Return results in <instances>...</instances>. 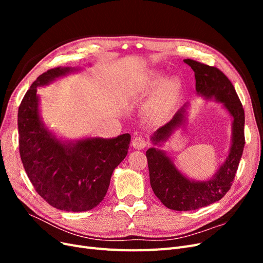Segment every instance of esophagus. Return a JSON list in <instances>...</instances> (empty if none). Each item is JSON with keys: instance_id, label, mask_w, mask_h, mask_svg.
Segmentation results:
<instances>
[{"instance_id": "obj_1", "label": "esophagus", "mask_w": 263, "mask_h": 263, "mask_svg": "<svg viewBox=\"0 0 263 263\" xmlns=\"http://www.w3.org/2000/svg\"><path fill=\"white\" fill-rule=\"evenodd\" d=\"M132 145L135 149L140 150V149H145L148 145V142H147V139L144 136H137V137H135L133 139Z\"/></svg>"}]
</instances>
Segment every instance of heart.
Instances as JSON below:
<instances>
[{
    "mask_svg": "<svg viewBox=\"0 0 263 263\" xmlns=\"http://www.w3.org/2000/svg\"><path fill=\"white\" fill-rule=\"evenodd\" d=\"M158 81L151 83V86H155ZM177 92V84L173 81H165L160 91H159L156 99L154 100L153 104L150 105V115L156 119H159L164 116L166 110L169 109L171 102Z\"/></svg>",
    "mask_w": 263,
    "mask_h": 263,
    "instance_id": "1",
    "label": "heart"
}]
</instances>
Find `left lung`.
<instances>
[{
  "label": "left lung",
  "instance_id": "1",
  "mask_svg": "<svg viewBox=\"0 0 263 263\" xmlns=\"http://www.w3.org/2000/svg\"><path fill=\"white\" fill-rule=\"evenodd\" d=\"M183 61L194 71L197 93L206 98L214 97L224 104L234 117L232 148L225 163L210 181H190L182 176L162 151L156 148L147 150L150 184L156 196L170 210L194 211L219 201L230 190L245 147V110L233 83L218 68L193 59ZM183 112L182 108L169 123L155 133L153 140L156 145L165 141L181 125L184 118Z\"/></svg>",
  "mask_w": 263,
  "mask_h": 263
}]
</instances>
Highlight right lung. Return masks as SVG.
<instances>
[{"instance_id": "obj_1", "label": "right lung", "mask_w": 263, "mask_h": 263, "mask_svg": "<svg viewBox=\"0 0 263 263\" xmlns=\"http://www.w3.org/2000/svg\"><path fill=\"white\" fill-rule=\"evenodd\" d=\"M69 71L70 68L60 67L46 71L24 95L17 114L20 155L31 184L47 203L61 211L85 212L106 195L114 169L128 153L130 135L67 145L44 128L38 114L37 87Z\"/></svg>"}]
</instances>
